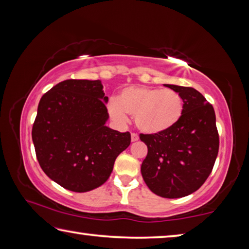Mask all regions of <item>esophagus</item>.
I'll return each mask as SVG.
<instances>
[{"label":"esophagus","instance_id":"1","mask_svg":"<svg viewBox=\"0 0 249 249\" xmlns=\"http://www.w3.org/2000/svg\"><path fill=\"white\" fill-rule=\"evenodd\" d=\"M130 137H132V142H137L138 140H140V137H138V135L136 133H132Z\"/></svg>","mask_w":249,"mask_h":249}]
</instances>
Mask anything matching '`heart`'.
Masks as SVG:
<instances>
[{"instance_id":"heart-1","label":"heart","mask_w":249,"mask_h":249,"mask_svg":"<svg viewBox=\"0 0 249 249\" xmlns=\"http://www.w3.org/2000/svg\"><path fill=\"white\" fill-rule=\"evenodd\" d=\"M115 121L125 122L126 115L135 116L142 132L156 134L175 125L182 115L183 100L178 92L169 89L130 87L121 92L117 101L108 105Z\"/></svg>"}]
</instances>
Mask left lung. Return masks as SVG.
Returning a JSON list of instances; mask_svg holds the SVG:
<instances>
[{
  "label": "left lung",
  "mask_w": 249,
  "mask_h": 249,
  "mask_svg": "<svg viewBox=\"0 0 249 249\" xmlns=\"http://www.w3.org/2000/svg\"><path fill=\"white\" fill-rule=\"evenodd\" d=\"M165 86L182 98V115L163 132L140 134L148 148L141 171L155 195L178 199L196 191L208 179L217 157L220 138L214 108L199 91Z\"/></svg>",
  "instance_id": "left-lung-1"
}]
</instances>
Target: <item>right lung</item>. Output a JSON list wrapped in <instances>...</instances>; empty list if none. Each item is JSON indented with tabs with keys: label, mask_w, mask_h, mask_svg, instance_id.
<instances>
[{
	"label": "right lung",
	"mask_w": 249,
	"mask_h": 249,
	"mask_svg": "<svg viewBox=\"0 0 249 249\" xmlns=\"http://www.w3.org/2000/svg\"><path fill=\"white\" fill-rule=\"evenodd\" d=\"M107 102L100 80H65L41 96L32 129L36 157L45 174L67 190L102 185L130 144L129 132L105 126Z\"/></svg>",
	"instance_id": "obj_1"
}]
</instances>
